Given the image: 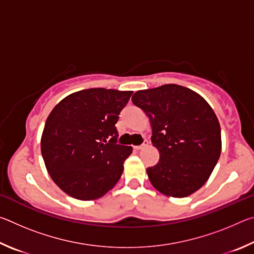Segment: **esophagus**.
<instances>
[{
  "label": "esophagus",
  "instance_id": "34e87169",
  "mask_svg": "<svg viewBox=\"0 0 254 254\" xmlns=\"http://www.w3.org/2000/svg\"><path fill=\"white\" fill-rule=\"evenodd\" d=\"M148 143H149V142H148V140H144L142 144H140V145H135V147H133V148H134L135 150H141V149H143V148L147 147Z\"/></svg>",
  "mask_w": 254,
  "mask_h": 254
}]
</instances>
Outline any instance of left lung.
<instances>
[{
    "mask_svg": "<svg viewBox=\"0 0 254 254\" xmlns=\"http://www.w3.org/2000/svg\"><path fill=\"white\" fill-rule=\"evenodd\" d=\"M132 102L148 115L151 141L160 152L147 169L163 195L186 197L207 182L221 154V127L199 94L176 84L137 91Z\"/></svg>",
    "mask_w": 254,
    "mask_h": 254,
    "instance_id": "obj_1",
    "label": "left lung"
}]
</instances>
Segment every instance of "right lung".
<instances>
[{
  "mask_svg": "<svg viewBox=\"0 0 254 254\" xmlns=\"http://www.w3.org/2000/svg\"><path fill=\"white\" fill-rule=\"evenodd\" d=\"M132 92L89 88L60 101L47 119L41 153L56 185L80 200L104 196L119 182L132 148L118 144L119 115Z\"/></svg>",
  "mask_w": 254,
  "mask_h": 254,
  "instance_id": "right-lung-1",
  "label": "right lung"
}]
</instances>
